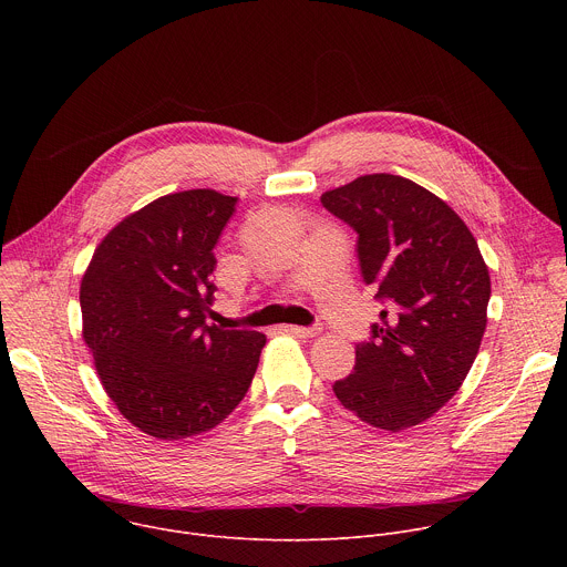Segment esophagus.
<instances>
[{"label":"esophagus","mask_w":567,"mask_h":567,"mask_svg":"<svg viewBox=\"0 0 567 567\" xmlns=\"http://www.w3.org/2000/svg\"><path fill=\"white\" fill-rule=\"evenodd\" d=\"M285 332H287V334H293V337H300V339H313V337H318L320 328H298V326H285Z\"/></svg>","instance_id":"1"}]
</instances>
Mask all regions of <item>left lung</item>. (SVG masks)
Masks as SVG:
<instances>
[{
	"label": "left lung",
	"instance_id": "left-lung-1",
	"mask_svg": "<svg viewBox=\"0 0 567 567\" xmlns=\"http://www.w3.org/2000/svg\"><path fill=\"white\" fill-rule=\"evenodd\" d=\"M320 202L359 233L363 280L388 305L334 394L374 429H413L446 406L477 357L489 267L462 217L406 177L363 175Z\"/></svg>",
	"mask_w": 567,
	"mask_h": 567
}]
</instances>
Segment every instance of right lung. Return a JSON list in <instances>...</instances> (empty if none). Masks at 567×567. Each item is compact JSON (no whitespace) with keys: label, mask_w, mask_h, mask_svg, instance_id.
<instances>
[{"label":"right lung","mask_w":567,"mask_h":567,"mask_svg":"<svg viewBox=\"0 0 567 567\" xmlns=\"http://www.w3.org/2000/svg\"><path fill=\"white\" fill-rule=\"evenodd\" d=\"M235 197L171 193L123 217L83 282V339L118 413L175 442L221 424L245 399L267 337L221 330L213 316V249Z\"/></svg>","instance_id":"1"}]
</instances>
